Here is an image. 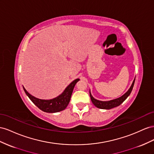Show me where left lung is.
I'll return each mask as SVG.
<instances>
[{"mask_svg":"<svg viewBox=\"0 0 154 154\" xmlns=\"http://www.w3.org/2000/svg\"><path fill=\"white\" fill-rule=\"evenodd\" d=\"M135 79V78L134 79V80L129 88V90L127 91L123 95H122L121 97H120L117 98L116 99L108 100V101H102V100H99L95 99L94 97L91 95L90 93V98H91L92 103H93L97 108H100V109H112L113 108L119 106L121 103H122L125 101V100L126 99V98L128 97L130 95V94H131L134 85Z\"/></svg>","mask_w":154,"mask_h":154,"instance_id":"8db88e82","label":"left lung"}]
</instances>
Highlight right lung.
Masks as SVG:
<instances>
[{
    "label": "right lung",
    "mask_w": 154,
    "mask_h": 154,
    "mask_svg": "<svg viewBox=\"0 0 154 154\" xmlns=\"http://www.w3.org/2000/svg\"><path fill=\"white\" fill-rule=\"evenodd\" d=\"M79 80V79L74 80L66 88L62 94L57 97L50 100L40 99L35 97L34 96L29 94L24 87L23 88L26 94L28 96L30 100L42 111L47 113H55L63 111L67 107L71 99L75 85Z\"/></svg>",
    "instance_id": "obj_1"
}]
</instances>
